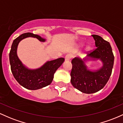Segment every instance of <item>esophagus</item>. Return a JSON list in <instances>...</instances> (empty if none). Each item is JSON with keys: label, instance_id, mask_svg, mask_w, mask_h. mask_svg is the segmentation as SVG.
Returning a JSON list of instances; mask_svg holds the SVG:
<instances>
[{"label": "esophagus", "instance_id": "esophagus-1", "mask_svg": "<svg viewBox=\"0 0 123 123\" xmlns=\"http://www.w3.org/2000/svg\"><path fill=\"white\" fill-rule=\"evenodd\" d=\"M72 57V56L71 55H67L65 57V60L66 61H69L70 59Z\"/></svg>", "mask_w": 123, "mask_h": 123}]
</instances>
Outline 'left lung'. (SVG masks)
I'll return each instance as SVG.
<instances>
[{
  "label": "left lung",
  "instance_id": "obj_1",
  "mask_svg": "<svg viewBox=\"0 0 123 123\" xmlns=\"http://www.w3.org/2000/svg\"><path fill=\"white\" fill-rule=\"evenodd\" d=\"M95 41L96 49L83 59L75 57L71 61V83L74 88L85 93H93L105 86L111 74L114 55L109 42L100 36L91 35ZM99 60L103 66L98 69L91 70L86 65L88 61Z\"/></svg>",
  "mask_w": 123,
  "mask_h": 123
}]
</instances>
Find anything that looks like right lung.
I'll list each match as a JSON object with an SVG mask.
<instances>
[{
    "label": "right lung",
    "instance_id": "1",
    "mask_svg": "<svg viewBox=\"0 0 123 123\" xmlns=\"http://www.w3.org/2000/svg\"><path fill=\"white\" fill-rule=\"evenodd\" d=\"M28 37L37 38L41 42L46 41V39L41 36L30 32L21 34L14 40L12 43L9 53L10 64L14 77L21 86L30 90H37L51 84L54 74L63 64L64 59L61 57L47 61L38 68H29L22 63L17 56V48L19 43Z\"/></svg>",
    "mask_w": 123,
    "mask_h": 123
}]
</instances>
